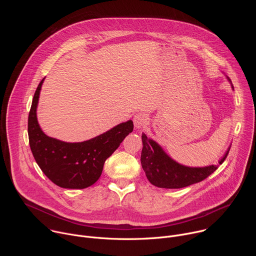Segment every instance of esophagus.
Wrapping results in <instances>:
<instances>
[{
    "instance_id": "obj_1",
    "label": "esophagus",
    "mask_w": 256,
    "mask_h": 256,
    "mask_svg": "<svg viewBox=\"0 0 256 256\" xmlns=\"http://www.w3.org/2000/svg\"><path fill=\"white\" fill-rule=\"evenodd\" d=\"M148 122V118L144 114H136L134 116V124L136 128H142V126H144V124H147Z\"/></svg>"
}]
</instances>
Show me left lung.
<instances>
[{
    "mask_svg": "<svg viewBox=\"0 0 256 256\" xmlns=\"http://www.w3.org/2000/svg\"><path fill=\"white\" fill-rule=\"evenodd\" d=\"M228 80L230 81L229 78ZM142 167L151 184L161 188H182L202 181L225 161L230 150L228 149L225 156L218 161V165L188 167L171 159L156 142L148 138L144 134H142Z\"/></svg>",
    "mask_w": 256,
    "mask_h": 256,
    "instance_id": "obj_1",
    "label": "left lung"
}]
</instances>
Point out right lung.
<instances>
[{"label": "right lung", "instance_id": "right-lung-1", "mask_svg": "<svg viewBox=\"0 0 256 256\" xmlns=\"http://www.w3.org/2000/svg\"><path fill=\"white\" fill-rule=\"evenodd\" d=\"M33 96L28 116V136L33 157L46 177L62 188L82 190L99 179L108 157L132 132V120L120 124L106 132L81 142H66L48 136L40 128L36 108L42 83Z\"/></svg>", "mask_w": 256, "mask_h": 256}]
</instances>
